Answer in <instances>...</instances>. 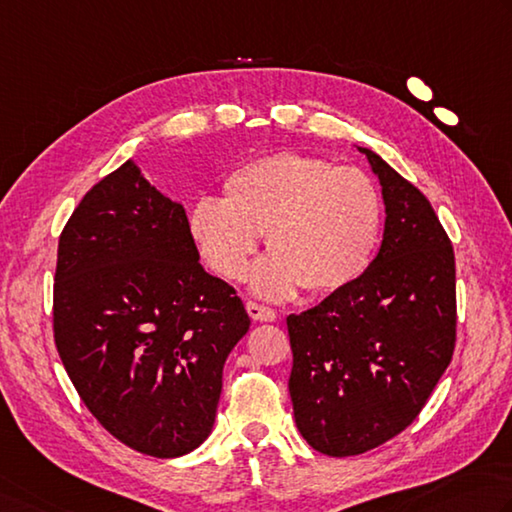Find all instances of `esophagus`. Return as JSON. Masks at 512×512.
Returning <instances> with one entry per match:
<instances>
[{
    "mask_svg": "<svg viewBox=\"0 0 512 512\" xmlns=\"http://www.w3.org/2000/svg\"><path fill=\"white\" fill-rule=\"evenodd\" d=\"M248 315L255 319V322H275L277 319V310L264 306V304H257V302H248L246 304Z\"/></svg>",
    "mask_w": 512,
    "mask_h": 512,
    "instance_id": "esophagus-1",
    "label": "esophagus"
}]
</instances>
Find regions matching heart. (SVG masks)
I'll return each mask as SVG.
<instances>
[{
	"label": "heart",
	"mask_w": 512,
	"mask_h": 512,
	"mask_svg": "<svg viewBox=\"0 0 512 512\" xmlns=\"http://www.w3.org/2000/svg\"><path fill=\"white\" fill-rule=\"evenodd\" d=\"M382 226V195L364 170L290 150L235 168L222 202L202 197L188 213L197 253L226 279L248 273L266 233L273 257L255 284L273 297L299 286L310 295L353 286L373 264Z\"/></svg>",
	"instance_id": "obj_1"
}]
</instances>
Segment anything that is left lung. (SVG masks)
Wrapping results in <instances>:
<instances>
[{
	"instance_id": "8db88e82",
	"label": "left lung",
	"mask_w": 512,
	"mask_h": 512,
	"mask_svg": "<svg viewBox=\"0 0 512 512\" xmlns=\"http://www.w3.org/2000/svg\"><path fill=\"white\" fill-rule=\"evenodd\" d=\"M359 150L382 184V246L353 286L286 319L295 422L330 457L362 455L413 424L457 339L455 253L444 226L422 190Z\"/></svg>"
}]
</instances>
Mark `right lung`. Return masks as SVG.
I'll list each match as a JSON object with an SVG mask.
<instances>
[{
    "label": "right lung",
    "instance_id": "1",
    "mask_svg": "<svg viewBox=\"0 0 512 512\" xmlns=\"http://www.w3.org/2000/svg\"><path fill=\"white\" fill-rule=\"evenodd\" d=\"M250 317L208 275L182 204L133 162L84 195L57 246L53 333L86 408L128 448L168 459L210 435Z\"/></svg>",
    "mask_w": 512,
    "mask_h": 512
}]
</instances>
